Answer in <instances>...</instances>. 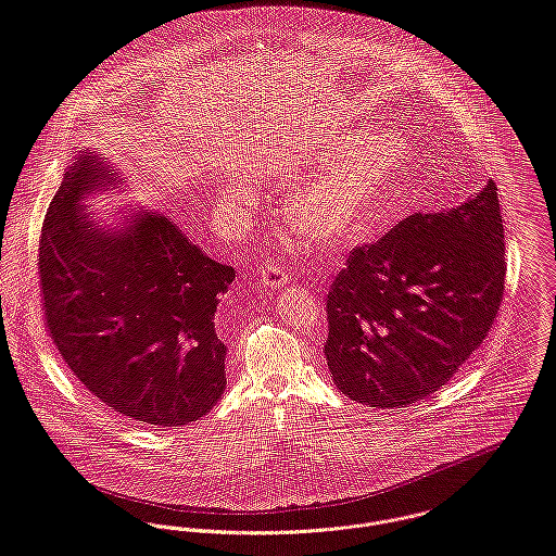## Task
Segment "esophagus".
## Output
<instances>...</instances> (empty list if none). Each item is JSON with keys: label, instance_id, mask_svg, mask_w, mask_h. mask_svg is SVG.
<instances>
[{"label": "esophagus", "instance_id": "34e87169", "mask_svg": "<svg viewBox=\"0 0 556 556\" xmlns=\"http://www.w3.org/2000/svg\"><path fill=\"white\" fill-rule=\"evenodd\" d=\"M261 282L269 289H278V287H285L289 282V274L282 265L278 263H267L265 269L261 271Z\"/></svg>", "mask_w": 556, "mask_h": 556}]
</instances>
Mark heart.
I'll use <instances>...</instances> for the list:
<instances>
[{"mask_svg":"<svg viewBox=\"0 0 556 556\" xmlns=\"http://www.w3.org/2000/svg\"><path fill=\"white\" fill-rule=\"evenodd\" d=\"M399 170L392 140H363L295 195L289 219L311 241L334 248L358 243L379 217Z\"/></svg>","mask_w":556,"mask_h":556,"instance_id":"1","label":"heart"}]
</instances>
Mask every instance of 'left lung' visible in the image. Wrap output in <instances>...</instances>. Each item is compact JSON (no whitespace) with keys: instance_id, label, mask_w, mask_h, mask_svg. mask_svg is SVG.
Wrapping results in <instances>:
<instances>
[{"instance_id":"left-lung-1","label":"left lung","mask_w":556,"mask_h":556,"mask_svg":"<svg viewBox=\"0 0 556 556\" xmlns=\"http://www.w3.org/2000/svg\"><path fill=\"white\" fill-rule=\"evenodd\" d=\"M498 187L414 213L358 245L328 293L326 361L337 388L403 407L442 388L485 341L505 291Z\"/></svg>"}]
</instances>
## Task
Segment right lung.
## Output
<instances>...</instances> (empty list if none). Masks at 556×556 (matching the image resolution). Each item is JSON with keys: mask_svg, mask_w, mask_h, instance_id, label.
Instances as JSON below:
<instances>
[{"mask_svg": "<svg viewBox=\"0 0 556 556\" xmlns=\"http://www.w3.org/2000/svg\"><path fill=\"white\" fill-rule=\"evenodd\" d=\"M123 184L99 155L81 153L53 195L38 245L47 332L110 409L181 427L224 394L226 348L213 319L235 269L164 213L144 208L121 228L97 226L81 200Z\"/></svg>", "mask_w": 556, "mask_h": 556, "instance_id": "right-lung-1", "label": "right lung"}]
</instances>
